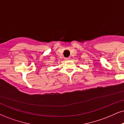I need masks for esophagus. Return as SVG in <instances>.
I'll use <instances>...</instances> for the list:
<instances>
[{
	"instance_id": "esophagus-1",
	"label": "esophagus",
	"mask_w": 124,
	"mask_h": 124,
	"mask_svg": "<svg viewBox=\"0 0 124 124\" xmlns=\"http://www.w3.org/2000/svg\"><path fill=\"white\" fill-rule=\"evenodd\" d=\"M65 60H70V57H66V58H65Z\"/></svg>"
}]
</instances>
